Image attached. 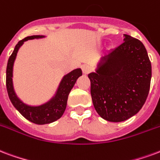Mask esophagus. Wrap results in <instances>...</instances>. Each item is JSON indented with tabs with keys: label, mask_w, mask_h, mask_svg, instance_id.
<instances>
[{
	"label": "esophagus",
	"mask_w": 160,
	"mask_h": 160,
	"mask_svg": "<svg viewBox=\"0 0 160 160\" xmlns=\"http://www.w3.org/2000/svg\"><path fill=\"white\" fill-rule=\"evenodd\" d=\"M92 70V68L90 67L89 65H86V64H84L82 66V71H83V74H89L90 72Z\"/></svg>",
	"instance_id": "esophagus-1"
}]
</instances>
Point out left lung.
Segmentation results:
<instances>
[{"label":"left lung","mask_w":160,"mask_h":160,"mask_svg":"<svg viewBox=\"0 0 160 160\" xmlns=\"http://www.w3.org/2000/svg\"><path fill=\"white\" fill-rule=\"evenodd\" d=\"M88 77L98 114L110 122L125 121L140 111L149 92L152 67L146 48L124 35L123 43L102 58Z\"/></svg>","instance_id":"1"}]
</instances>
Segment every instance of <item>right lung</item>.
<instances>
[{
  "label": "right lung",
  "mask_w": 160,
  "mask_h": 160,
  "mask_svg": "<svg viewBox=\"0 0 160 160\" xmlns=\"http://www.w3.org/2000/svg\"><path fill=\"white\" fill-rule=\"evenodd\" d=\"M46 37V35H31L18 41L8 59L7 66V90L12 103L25 119L37 125L50 124L62 117L66 109L68 94L74 87L77 79L82 75V70L80 68H75L63 75L55 93L43 103L31 105L23 102L18 97L14 89L12 78L14 62L18 50L25 41L35 39H43Z\"/></svg>",
  "instance_id": "1"
}]
</instances>
